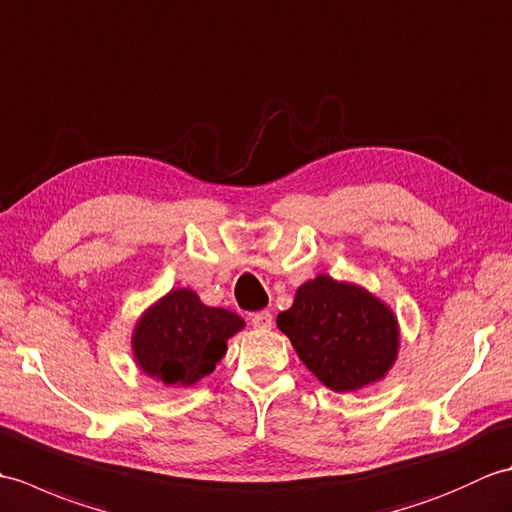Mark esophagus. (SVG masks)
I'll return each instance as SVG.
<instances>
[{"instance_id": "obj_1", "label": "esophagus", "mask_w": 512, "mask_h": 512, "mask_svg": "<svg viewBox=\"0 0 512 512\" xmlns=\"http://www.w3.org/2000/svg\"><path fill=\"white\" fill-rule=\"evenodd\" d=\"M250 323H253L255 330H270V328H273V314L259 312V314H255L253 319H250Z\"/></svg>"}]
</instances>
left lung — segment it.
I'll list each match as a JSON object with an SVG mask.
<instances>
[{
    "instance_id": "left-lung-1",
    "label": "left lung",
    "mask_w": 512,
    "mask_h": 512,
    "mask_svg": "<svg viewBox=\"0 0 512 512\" xmlns=\"http://www.w3.org/2000/svg\"><path fill=\"white\" fill-rule=\"evenodd\" d=\"M297 356L321 383L345 394L378 383L394 367L400 328L394 310L363 286L319 275L277 314Z\"/></svg>"
}]
</instances>
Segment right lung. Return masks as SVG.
<instances>
[{
  "mask_svg": "<svg viewBox=\"0 0 512 512\" xmlns=\"http://www.w3.org/2000/svg\"><path fill=\"white\" fill-rule=\"evenodd\" d=\"M226 308L204 306L189 288H173L140 314L132 332L138 369L169 387H191L226 354V341L244 330Z\"/></svg>",
  "mask_w": 512,
  "mask_h": 512,
  "instance_id": "1",
  "label": "right lung"
}]
</instances>
